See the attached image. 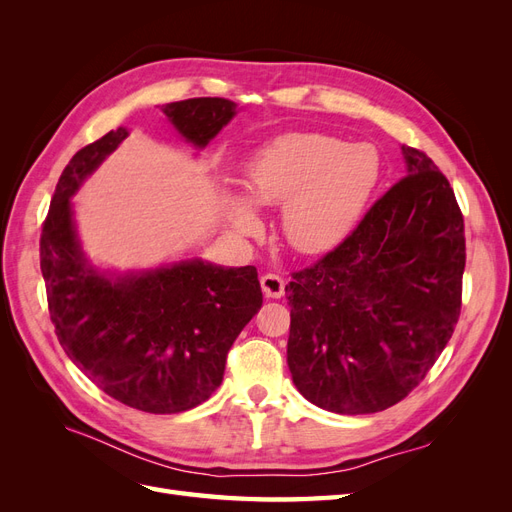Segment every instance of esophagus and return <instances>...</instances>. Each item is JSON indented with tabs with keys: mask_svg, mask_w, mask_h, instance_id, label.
<instances>
[{
	"mask_svg": "<svg viewBox=\"0 0 512 512\" xmlns=\"http://www.w3.org/2000/svg\"><path fill=\"white\" fill-rule=\"evenodd\" d=\"M260 286H262V292H265L267 299H280V297H284L286 282H284L282 275L265 273V275L260 277Z\"/></svg>",
	"mask_w": 512,
	"mask_h": 512,
	"instance_id": "1",
	"label": "esophagus"
}]
</instances>
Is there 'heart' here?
I'll use <instances>...</instances> for the list:
<instances>
[{
    "label": "heart",
    "instance_id": "obj_1",
    "mask_svg": "<svg viewBox=\"0 0 512 512\" xmlns=\"http://www.w3.org/2000/svg\"><path fill=\"white\" fill-rule=\"evenodd\" d=\"M380 179V156L367 143L346 145L318 132H290L262 145L245 164L247 192L258 205L280 207L288 243L320 254L342 243L359 222ZM250 198L228 194L241 230L260 220Z\"/></svg>",
    "mask_w": 512,
    "mask_h": 512
}]
</instances>
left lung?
<instances>
[{"label":"left lung","instance_id":"8db88e82","mask_svg":"<svg viewBox=\"0 0 512 512\" xmlns=\"http://www.w3.org/2000/svg\"><path fill=\"white\" fill-rule=\"evenodd\" d=\"M335 250L292 273L288 367L305 399L337 414L399 404L423 382L461 314L463 215L427 153Z\"/></svg>","mask_w":512,"mask_h":512}]
</instances>
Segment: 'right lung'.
<instances>
[{"label": "right lung", "mask_w": 512, "mask_h": 512, "mask_svg": "<svg viewBox=\"0 0 512 512\" xmlns=\"http://www.w3.org/2000/svg\"><path fill=\"white\" fill-rule=\"evenodd\" d=\"M226 98H190L162 113L203 149L235 117ZM128 136L117 128L89 143L61 173L40 235L51 322L70 361L100 391L130 408L177 414L203 404L224 378L230 346L262 305L256 267L203 260L106 277L87 265L70 196Z\"/></svg>", "instance_id": "add662e5"}]
</instances>
